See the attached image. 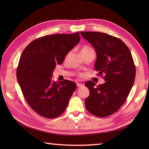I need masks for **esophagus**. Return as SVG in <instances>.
<instances>
[{"label": "esophagus", "instance_id": "obj_1", "mask_svg": "<svg viewBox=\"0 0 149 149\" xmlns=\"http://www.w3.org/2000/svg\"><path fill=\"white\" fill-rule=\"evenodd\" d=\"M77 87H83V86H84V84L82 83H77Z\"/></svg>", "mask_w": 149, "mask_h": 149}]
</instances>
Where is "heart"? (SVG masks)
Masks as SVG:
<instances>
[{"mask_svg":"<svg viewBox=\"0 0 149 149\" xmlns=\"http://www.w3.org/2000/svg\"><path fill=\"white\" fill-rule=\"evenodd\" d=\"M92 49L91 48V47H88V46H84V47H83V48L81 49V53H83V52H87V51H89V50H91ZM68 56H69V54H67V56H66V59H68ZM80 77H83V74H81L80 75Z\"/></svg>","mask_w":149,"mask_h":149,"instance_id":"1","label":"heart"}]
</instances>
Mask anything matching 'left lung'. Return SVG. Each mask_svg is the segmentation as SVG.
<instances>
[{
    "instance_id": "obj_1",
    "label": "left lung",
    "mask_w": 149,
    "mask_h": 149,
    "mask_svg": "<svg viewBox=\"0 0 149 149\" xmlns=\"http://www.w3.org/2000/svg\"><path fill=\"white\" fill-rule=\"evenodd\" d=\"M95 50V68L98 75L104 74L103 84L95 86L88 81L85 83L90 95L85 106L92 115L106 117L116 112L130 93L134 84L136 68L127 46L118 38L100 32H81Z\"/></svg>"
}]
</instances>
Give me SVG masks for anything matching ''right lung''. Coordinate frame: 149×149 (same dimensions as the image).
Here are the masks:
<instances>
[{
	"label": "right lung",
	"mask_w": 149,
	"mask_h": 149,
	"mask_svg": "<svg viewBox=\"0 0 149 149\" xmlns=\"http://www.w3.org/2000/svg\"><path fill=\"white\" fill-rule=\"evenodd\" d=\"M79 33L56 34L34 40L24 50L17 69L18 83L27 104L40 116H59L65 111L76 88L68 80L53 81L56 65L80 41Z\"/></svg>",
	"instance_id": "obj_1"
}]
</instances>
